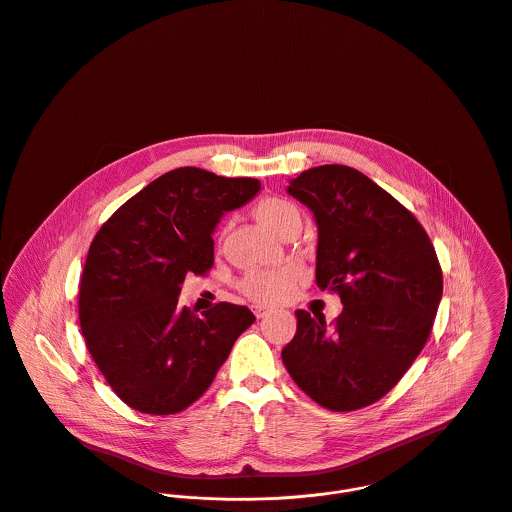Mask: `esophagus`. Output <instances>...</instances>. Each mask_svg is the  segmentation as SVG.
<instances>
[{"label":"esophagus","mask_w":512,"mask_h":512,"mask_svg":"<svg viewBox=\"0 0 512 512\" xmlns=\"http://www.w3.org/2000/svg\"><path fill=\"white\" fill-rule=\"evenodd\" d=\"M272 314V310L270 308H266V306H256L254 308V316L260 320V318H266V316H270Z\"/></svg>","instance_id":"34e87169"}]
</instances>
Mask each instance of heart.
<instances>
[{
	"mask_svg": "<svg viewBox=\"0 0 512 512\" xmlns=\"http://www.w3.org/2000/svg\"><path fill=\"white\" fill-rule=\"evenodd\" d=\"M252 214L264 228L282 238H288L290 234L298 232L302 222L300 210L290 200L278 196L262 198L252 208ZM222 232L224 228H218V238H222ZM302 278V268L294 262H288L278 268L248 272L238 282V290L244 298L258 306H278L294 298L302 284Z\"/></svg>",
	"mask_w": 512,
	"mask_h": 512,
	"instance_id": "heart-1",
	"label": "heart"
}]
</instances>
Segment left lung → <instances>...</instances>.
<instances>
[{"mask_svg":"<svg viewBox=\"0 0 512 512\" xmlns=\"http://www.w3.org/2000/svg\"><path fill=\"white\" fill-rule=\"evenodd\" d=\"M288 192L318 222L316 284L343 310L328 324L298 310L282 361L296 385L330 411H355L391 391L431 336L443 272L421 222L363 172L324 165Z\"/></svg>","mask_w":512,"mask_h":512,"instance_id":"8db88e82","label":"left lung"}]
</instances>
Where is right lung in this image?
I'll return each mask as SVG.
<instances>
[{
    "instance_id": "obj_1",
    "label": "right lung",
    "mask_w": 512,
    "mask_h": 512,
    "mask_svg": "<svg viewBox=\"0 0 512 512\" xmlns=\"http://www.w3.org/2000/svg\"><path fill=\"white\" fill-rule=\"evenodd\" d=\"M258 190L256 178L180 167L95 234L79 282V324L95 365L129 407L147 415L186 409L254 324L246 306L228 302L202 314L178 308V292L186 274L210 272L220 216Z\"/></svg>"
}]
</instances>
